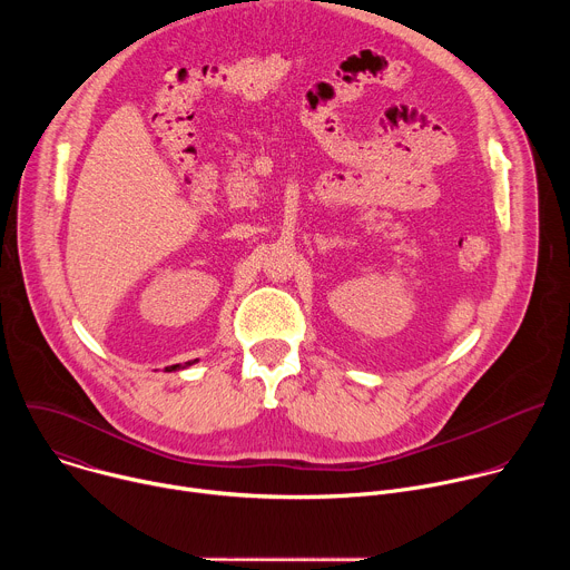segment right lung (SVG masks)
<instances>
[{"mask_svg": "<svg viewBox=\"0 0 570 570\" xmlns=\"http://www.w3.org/2000/svg\"><path fill=\"white\" fill-rule=\"evenodd\" d=\"M194 363H198V358H196V361H187V363H178V365H171V367H167V372H176V370H185V367H189V365H194Z\"/></svg>", "mask_w": 570, "mask_h": 570, "instance_id": "1", "label": "right lung"}]
</instances>
